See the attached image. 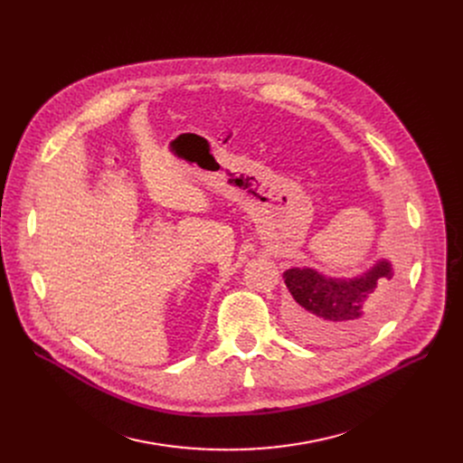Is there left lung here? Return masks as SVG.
I'll list each match as a JSON object with an SVG mask.
<instances>
[{
	"mask_svg": "<svg viewBox=\"0 0 463 463\" xmlns=\"http://www.w3.org/2000/svg\"><path fill=\"white\" fill-rule=\"evenodd\" d=\"M395 269L378 259L354 277H330L314 268H289L284 282L293 298L291 323L305 340L342 345L365 338L390 312Z\"/></svg>",
	"mask_w": 463,
	"mask_h": 463,
	"instance_id": "1",
	"label": "left lung"
}]
</instances>
